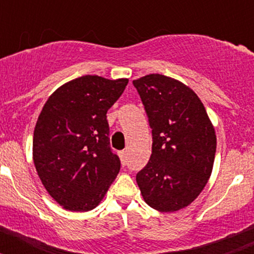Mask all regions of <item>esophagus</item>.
Returning <instances> with one entry per match:
<instances>
[{"label": "esophagus", "mask_w": 254, "mask_h": 254, "mask_svg": "<svg viewBox=\"0 0 254 254\" xmlns=\"http://www.w3.org/2000/svg\"><path fill=\"white\" fill-rule=\"evenodd\" d=\"M118 155H120L121 161H122L123 165H126V160H127V156H126V155H127V152H126V151H120V152H118Z\"/></svg>", "instance_id": "1"}]
</instances>
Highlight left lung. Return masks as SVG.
Listing matches in <instances>:
<instances>
[{
  "label": "left lung",
  "mask_w": 254,
  "mask_h": 254,
  "mask_svg": "<svg viewBox=\"0 0 254 254\" xmlns=\"http://www.w3.org/2000/svg\"><path fill=\"white\" fill-rule=\"evenodd\" d=\"M133 85L152 129L151 156L136 181L150 207L176 212L193 202L210 178L215 128L197 94L183 82L150 73Z\"/></svg>",
  "instance_id": "obj_1"
}]
</instances>
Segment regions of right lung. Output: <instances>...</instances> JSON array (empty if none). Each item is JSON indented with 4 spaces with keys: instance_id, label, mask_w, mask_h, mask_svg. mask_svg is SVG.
Listing matches in <instances>:
<instances>
[{
    "instance_id": "right-lung-1",
    "label": "right lung",
    "mask_w": 254,
    "mask_h": 254,
    "mask_svg": "<svg viewBox=\"0 0 254 254\" xmlns=\"http://www.w3.org/2000/svg\"><path fill=\"white\" fill-rule=\"evenodd\" d=\"M127 84L128 78L81 76L58 87L38 117L35 169L64 210L95 208L120 173V158L109 147L107 112Z\"/></svg>"
}]
</instances>
